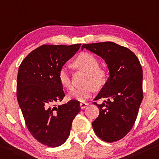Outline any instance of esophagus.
Here are the masks:
<instances>
[{"mask_svg": "<svg viewBox=\"0 0 159 159\" xmlns=\"http://www.w3.org/2000/svg\"><path fill=\"white\" fill-rule=\"evenodd\" d=\"M88 105H89V104H88L87 102H82L80 103V108H81V109H84V108L86 107Z\"/></svg>", "mask_w": 159, "mask_h": 159, "instance_id": "esophagus-1", "label": "esophagus"}]
</instances>
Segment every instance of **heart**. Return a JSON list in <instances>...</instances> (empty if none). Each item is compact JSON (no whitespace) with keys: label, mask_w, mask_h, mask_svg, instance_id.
<instances>
[{"label":"heart","mask_w":159,"mask_h":159,"mask_svg":"<svg viewBox=\"0 0 159 159\" xmlns=\"http://www.w3.org/2000/svg\"><path fill=\"white\" fill-rule=\"evenodd\" d=\"M74 65L86 72L84 84L83 87L75 89L70 91L68 97L69 99H74L80 102H84L92 96L95 89H100L107 83L109 73L107 68L100 66L99 61L94 55L90 53H83L76 57ZM58 77L61 85L68 90L71 89L72 83L69 69L66 66H62L58 73Z\"/></svg>","instance_id":"1"}]
</instances>
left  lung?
Wrapping results in <instances>:
<instances>
[{"label": "left lung", "mask_w": 159, "mask_h": 159, "mask_svg": "<svg viewBox=\"0 0 159 159\" xmlns=\"http://www.w3.org/2000/svg\"><path fill=\"white\" fill-rule=\"evenodd\" d=\"M84 49L101 57L110 70L107 83L95 98L102 102H93L100 109L93 129L105 142H117L129 132L137 119L143 99L142 66L130 49L115 42L85 44Z\"/></svg>", "instance_id": "left-lung-1"}]
</instances>
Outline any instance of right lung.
<instances>
[{
    "label": "right lung",
    "mask_w": 159,
    "mask_h": 159,
    "mask_svg": "<svg viewBox=\"0 0 159 159\" xmlns=\"http://www.w3.org/2000/svg\"><path fill=\"white\" fill-rule=\"evenodd\" d=\"M80 45L43 44L30 52L19 66L17 98L25 125L35 139L49 147L66 142L80 110L75 100L57 104L65 96L58 73Z\"/></svg>",
    "instance_id": "add662e5"
}]
</instances>
